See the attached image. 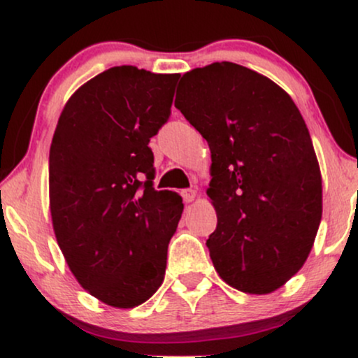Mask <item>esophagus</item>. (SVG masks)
Wrapping results in <instances>:
<instances>
[{"label": "esophagus", "mask_w": 358, "mask_h": 358, "mask_svg": "<svg viewBox=\"0 0 358 358\" xmlns=\"http://www.w3.org/2000/svg\"><path fill=\"white\" fill-rule=\"evenodd\" d=\"M182 196H183V202L185 203H190V202H193V200H195L196 192L192 190V188H188V190H183L182 192Z\"/></svg>", "instance_id": "esophagus-1"}]
</instances>
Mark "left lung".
Listing matches in <instances>:
<instances>
[{
    "label": "left lung",
    "mask_w": 358,
    "mask_h": 358,
    "mask_svg": "<svg viewBox=\"0 0 358 358\" xmlns=\"http://www.w3.org/2000/svg\"><path fill=\"white\" fill-rule=\"evenodd\" d=\"M175 108L207 139L213 268L242 293L268 294L305 264L322 220V173L293 99L232 62L193 69Z\"/></svg>",
    "instance_id": "1"
}]
</instances>
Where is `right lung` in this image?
Returning a JSON list of instances; mask_svg holds the SVG:
<instances>
[{
    "mask_svg": "<svg viewBox=\"0 0 358 358\" xmlns=\"http://www.w3.org/2000/svg\"><path fill=\"white\" fill-rule=\"evenodd\" d=\"M178 77L113 67L77 89L57 122L53 231L80 286L109 306L141 305L165 279L183 203L178 193L155 190L148 143L170 117Z\"/></svg>",
    "mask_w": 358,
    "mask_h": 358,
    "instance_id": "right-lung-1",
    "label": "right lung"
}]
</instances>
